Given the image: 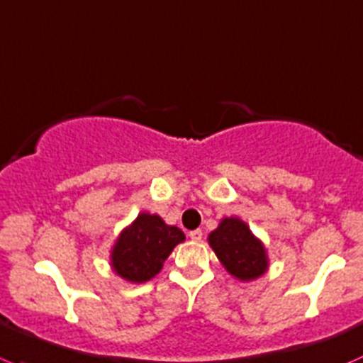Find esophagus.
<instances>
[{"label": "esophagus", "mask_w": 363, "mask_h": 363, "mask_svg": "<svg viewBox=\"0 0 363 363\" xmlns=\"http://www.w3.org/2000/svg\"><path fill=\"white\" fill-rule=\"evenodd\" d=\"M189 236L192 242H201V240H203V231H201V229H194V231L189 233Z\"/></svg>", "instance_id": "34e87169"}]
</instances>
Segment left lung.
<instances>
[{
    "label": "left lung",
    "mask_w": 363,
    "mask_h": 363,
    "mask_svg": "<svg viewBox=\"0 0 363 363\" xmlns=\"http://www.w3.org/2000/svg\"><path fill=\"white\" fill-rule=\"evenodd\" d=\"M208 243L222 267L235 279L250 282L268 270V254L263 242L238 217L222 218L208 235Z\"/></svg>",
    "instance_id": "obj_1"
}]
</instances>
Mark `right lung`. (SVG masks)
Listing matches in <instances>:
<instances>
[{
	"label": "right lung",
	"mask_w": 363,
	"mask_h": 363,
	"mask_svg": "<svg viewBox=\"0 0 363 363\" xmlns=\"http://www.w3.org/2000/svg\"><path fill=\"white\" fill-rule=\"evenodd\" d=\"M185 240L182 229L169 225L162 217L143 211L120 233L111 249V268L134 284L150 281L164 267L174 247Z\"/></svg>",
	"instance_id": "obj_1"
}]
</instances>
